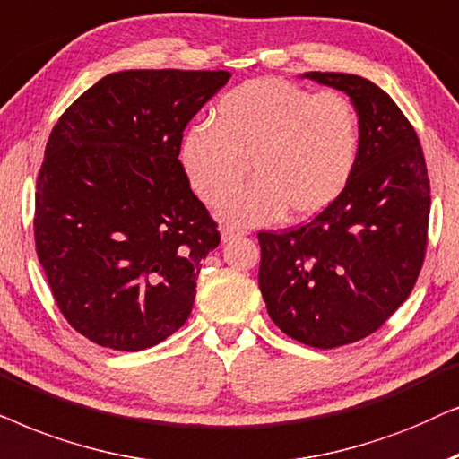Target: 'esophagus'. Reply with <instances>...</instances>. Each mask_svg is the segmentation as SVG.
<instances>
[{"label": "esophagus", "mask_w": 459, "mask_h": 459, "mask_svg": "<svg viewBox=\"0 0 459 459\" xmlns=\"http://www.w3.org/2000/svg\"><path fill=\"white\" fill-rule=\"evenodd\" d=\"M243 235H246L243 230L233 229V226H222V229H220V237H222L224 243L233 241V239H237V237H243Z\"/></svg>", "instance_id": "esophagus-1"}]
</instances>
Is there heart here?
Listing matches in <instances>:
<instances>
[{"label":"heart","mask_w":459,"mask_h":459,"mask_svg":"<svg viewBox=\"0 0 459 459\" xmlns=\"http://www.w3.org/2000/svg\"><path fill=\"white\" fill-rule=\"evenodd\" d=\"M361 144L354 105L338 91L313 94L285 79L237 85L213 105L207 126L180 144L193 191L218 205L238 186L248 163L255 180L220 207L235 226L268 224L287 210L313 218L344 191Z\"/></svg>","instance_id":"obj_1"}]
</instances>
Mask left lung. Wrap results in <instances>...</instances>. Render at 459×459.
<instances>
[{
  "label": "left lung",
  "instance_id": "left-lung-1",
  "mask_svg": "<svg viewBox=\"0 0 459 459\" xmlns=\"http://www.w3.org/2000/svg\"><path fill=\"white\" fill-rule=\"evenodd\" d=\"M304 77L351 98L359 159L340 197L308 224L258 233V283L281 332L335 348L380 329L411 293L429 246L430 182L418 134L386 91L348 73Z\"/></svg>",
  "mask_w": 459,
  "mask_h": 459
}]
</instances>
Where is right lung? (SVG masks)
Segmentation results:
<instances>
[{"mask_svg": "<svg viewBox=\"0 0 459 459\" xmlns=\"http://www.w3.org/2000/svg\"><path fill=\"white\" fill-rule=\"evenodd\" d=\"M229 71L134 69L102 77L48 138L35 247L71 327L144 351L185 325L220 233L180 163L182 132Z\"/></svg>", "mask_w": 459, "mask_h": 459, "instance_id": "obj_1", "label": "right lung"}]
</instances>
